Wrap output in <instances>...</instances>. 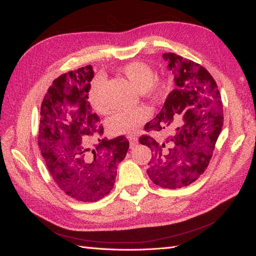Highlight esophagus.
Instances as JSON below:
<instances>
[{
	"instance_id": "obj_1",
	"label": "esophagus",
	"mask_w": 256,
	"mask_h": 256,
	"mask_svg": "<svg viewBox=\"0 0 256 256\" xmlns=\"http://www.w3.org/2000/svg\"><path fill=\"white\" fill-rule=\"evenodd\" d=\"M128 142H130V146H131V148H133V146H135L138 144V138L136 136H134V135H128Z\"/></svg>"
}]
</instances>
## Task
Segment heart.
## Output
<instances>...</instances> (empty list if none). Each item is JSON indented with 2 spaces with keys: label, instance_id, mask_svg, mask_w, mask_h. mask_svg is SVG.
Wrapping results in <instances>:
<instances>
[{
  "label": "heart",
  "instance_id": "obj_1",
  "mask_svg": "<svg viewBox=\"0 0 256 256\" xmlns=\"http://www.w3.org/2000/svg\"><path fill=\"white\" fill-rule=\"evenodd\" d=\"M121 72L125 76L135 89L146 98H158L166 90V81L156 78L155 70L144 62H130L122 68ZM101 81L96 79L92 82L89 94V101L92 108L100 113H104L106 108L103 104L100 94ZM150 118V111L145 108H136L128 111H120L112 114L106 120V128L112 135L132 134L138 131Z\"/></svg>",
  "mask_w": 256,
  "mask_h": 256
}]
</instances>
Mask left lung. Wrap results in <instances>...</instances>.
Returning <instances> with one entry per match:
<instances>
[{
  "label": "left lung",
  "instance_id": "left-lung-1",
  "mask_svg": "<svg viewBox=\"0 0 256 256\" xmlns=\"http://www.w3.org/2000/svg\"><path fill=\"white\" fill-rule=\"evenodd\" d=\"M162 57L177 86L144 130L160 132L174 128V131L164 142L142 135L140 143L154 152L148 168L150 180L176 189L189 186L208 167L224 125V108L218 86L208 70L174 52Z\"/></svg>",
  "mask_w": 256,
  "mask_h": 256
}]
</instances>
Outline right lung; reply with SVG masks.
Instances as JSON below:
<instances>
[{
  "mask_svg": "<svg viewBox=\"0 0 256 256\" xmlns=\"http://www.w3.org/2000/svg\"><path fill=\"white\" fill-rule=\"evenodd\" d=\"M91 64L52 81L40 108L38 146L54 180L78 201L94 202L111 192L128 150L121 135L103 138L100 118L88 101Z\"/></svg>",
  "mask_w": 256,
  "mask_h": 256,
  "instance_id": "1",
  "label": "right lung"
}]
</instances>
